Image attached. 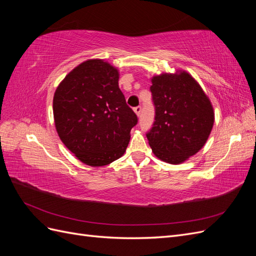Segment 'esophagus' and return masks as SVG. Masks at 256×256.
<instances>
[{
  "label": "esophagus",
  "instance_id": "obj_1",
  "mask_svg": "<svg viewBox=\"0 0 256 256\" xmlns=\"http://www.w3.org/2000/svg\"><path fill=\"white\" fill-rule=\"evenodd\" d=\"M134 113H136L138 116H140V114H141V112H142V106H136L134 109Z\"/></svg>",
  "mask_w": 256,
  "mask_h": 256
}]
</instances>
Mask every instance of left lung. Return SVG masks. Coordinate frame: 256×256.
<instances>
[{"label":"left lung","mask_w":256,"mask_h":256,"mask_svg":"<svg viewBox=\"0 0 256 256\" xmlns=\"http://www.w3.org/2000/svg\"><path fill=\"white\" fill-rule=\"evenodd\" d=\"M154 122L146 134L154 154L168 164H182L206 143L212 129V106L186 72L152 79Z\"/></svg>","instance_id":"obj_1"}]
</instances>
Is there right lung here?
I'll return each mask as SVG.
<instances>
[{
	"instance_id": "obj_1",
	"label": "right lung",
	"mask_w": 256,
	"mask_h": 256,
	"mask_svg": "<svg viewBox=\"0 0 256 256\" xmlns=\"http://www.w3.org/2000/svg\"><path fill=\"white\" fill-rule=\"evenodd\" d=\"M118 72L88 60L69 72L53 98L58 136L83 164L102 166L120 158L138 116L118 86Z\"/></svg>"
}]
</instances>
